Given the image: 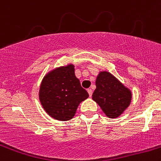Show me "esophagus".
I'll return each instance as SVG.
<instances>
[{
  "instance_id": "34e87169",
  "label": "esophagus",
  "mask_w": 161,
  "mask_h": 161,
  "mask_svg": "<svg viewBox=\"0 0 161 161\" xmlns=\"http://www.w3.org/2000/svg\"><path fill=\"white\" fill-rule=\"evenodd\" d=\"M87 91H88V93H89V97L92 96V94H93V91H92V89H87Z\"/></svg>"
}]
</instances>
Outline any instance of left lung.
Here are the masks:
<instances>
[{
    "label": "left lung",
    "instance_id": "1",
    "mask_svg": "<svg viewBox=\"0 0 161 161\" xmlns=\"http://www.w3.org/2000/svg\"><path fill=\"white\" fill-rule=\"evenodd\" d=\"M131 91L110 72L102 71L97 76L92 98L109 119L119 117L131 102Z\"/></svg>",
    "mask_w": 161,
    "mask_h": 161
}]
</instances>
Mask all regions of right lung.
<instances>
[{
  "instance_id": "right-lung-1",
  "label": "right lung",
  "mask_w": 161,
  "mask_h": 161,
  "mask_svg": "<svg viewBox=\"0 0 161 161\" xmlns=\"http://www.w3.org/2000/svg\"><path fill=\"white\" fill-rule=\"evenodd\" d=\"M39 101L44 110L53 119L68 121L76 114L80 102L89 97L75 76L74 65L70 64L50 71L39 88Z\"/></svg>"
}]
</instances>
